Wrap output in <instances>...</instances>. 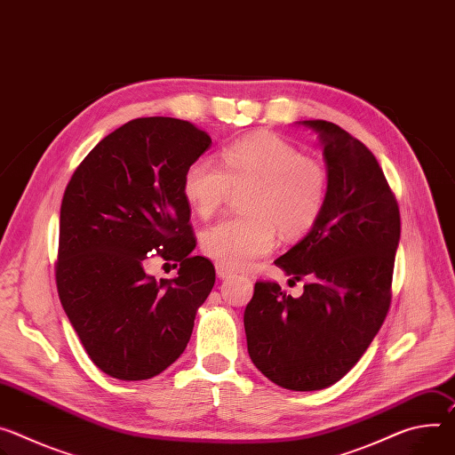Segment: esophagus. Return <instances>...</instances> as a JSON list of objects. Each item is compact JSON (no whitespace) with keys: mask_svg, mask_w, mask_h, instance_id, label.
<instances>
[{"mask_svg":"<svg viewBox=\"0 0 455 455\" xmlns=\"http://www.w3.org/2000/svg\"><path fill=\"white\" fill-rule=\"evenodd\" d=\"M216 274L220 279H225V277H230L234 274V270H230L228 267H225L221 263H216Z\"/></svg>","mask_w":455,"mask_h":455,"instance_id":"1","label":"esophagus"}]
</instances>
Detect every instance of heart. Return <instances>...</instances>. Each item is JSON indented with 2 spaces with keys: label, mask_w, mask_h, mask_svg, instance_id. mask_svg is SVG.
<instances>
[{
  "label": "heart",
  "mask_w": 455,
  "mask_h": 455,
  "mask_svg": "<svg viewBox=\"0 0 455 455\" xmlns=\"http://www.w3.org/2000/svg\"><path fill=\"white\" fill-rule=\"evenodd\" d=\"M221 161L197 157L183 178V194L201 218H211L234 196H243L244 216L223 220L201 235L203 252L228 268L267 256L277 228L301 237L319 221L326 204L328 172L296 145L272 132H256L230 143Z\"/></svg>",
  "instance_id": "obj_1"
}]
</instances>
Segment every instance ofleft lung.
I'll return each mask as SVG.
<instances>
[{"mask_svg": "<svg viewBox=\"0 0 455 455\" xmlns=\"http://www.w3.org/2000/svg\"><path fill=\"white\" fill-rule=\"evenodd\" d=\"M305 125L321 138L326 204L315 227L274 263L308 283L294 299L275 281H258L243 317L252 363L298 392L338 383L379 332L401 235L399 206L376 156L336 123Z\"/></svg>", "mask_w": 455, "mask_h": 455, "instance_id": "8db88e82", "label": "left lung"}]
</instances>
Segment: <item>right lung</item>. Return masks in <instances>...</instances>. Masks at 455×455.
<instances>
[{
	"mask_svg": "<svg viewBox=\"0 0 455 455\" xmlns=\"http://www.w3.org/2000/svg\"><path fill=\"white\" fill-rule=\"evenodd\" d=\"M211 136L176 117H138L103 138L74 171L61 201L56 284L92 363L121 381L150 379L187 348L216 270L192 254L183 194L188 164ZM154 257L179 277L148 276Z\"/></svg>",
	"mask_w": 455,
	"mask_h": 455,
	"instance_id": "1",
	"label": "right lung"
}]
</instances>
